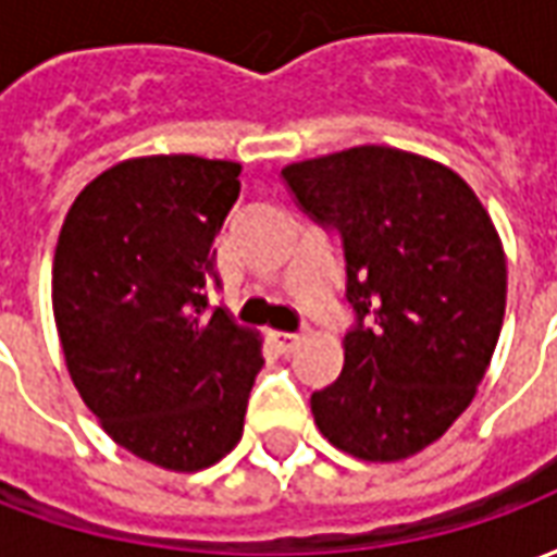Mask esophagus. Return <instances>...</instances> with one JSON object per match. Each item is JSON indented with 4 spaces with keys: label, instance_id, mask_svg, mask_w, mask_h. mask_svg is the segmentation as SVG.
<instances>
[{
    "label": "esophagus",
    "instance_id": "obj_1",
    "mask_svg": "<svg viewBox=\"0 0 557 557\" xmlns=\"http://www.w3.org/2000/svg\"><path fill=\"white\" fill-rule=\"evenodd\" d=\"M268 337H271V343L277 346V351H292L295 346H298V339H301V334H292V331H268Z\"/></svg>",
    "mask_w": 557,
    "mask_h": 557
}]
</instances>
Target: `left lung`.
<instances>
[{
	"instance_id": "left-lung-1",
	"label": "left lung",
	"mask_w": 557,
	"mask_h": 557,
	"mask_svg": "<svg viewBox=\"0 0 557 557\" xmlns=\"http://www.w3.org/2000/svg\"><path fill=\"white\" fill-rule=\"evenodd\" d=\"M283 178L339 232L358 315L343 373L310 397L315 426L367 462L409 459L450 430L486 375L507 304L502 238L454 170L403 148L298 160Z\"/></svg>"
}]
</instances>
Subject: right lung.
<instances>
[{"mask_svg":"<svg viewBox=\"0 0 557 557\" xmlns=\"http://www.w3.org/2000/svg\"><path fill=\"white\" fill-rule=\"evenodd\" d=\"M238 175L196 154L122 160L79 190L55 244L71 382L115 444L166 471H202L242 442L262 370L259 334L208 310Z\"/></svg>","mask_w":557,"mask_h":557,"instance_id":"right-lung-1","label":"right lung"}]
</instances>
